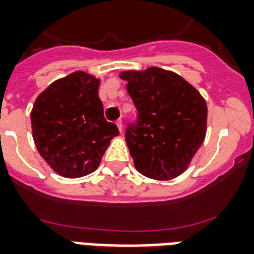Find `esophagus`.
<instances>
[{"label":"esophagus","mask_w":254,"mask_h":254,"mask_svg":"<svg viewBox=\"0 0 254 254\" xmlns=\"http://www.w3.org/2000/svg\"><path fill=\"white\" fill-rule=\"evenodd\" d=\"M116 125H117L120 131H123V120H117V121H116Z\"/></svg>","instance_id":"esophagus-1"}]
</instances>
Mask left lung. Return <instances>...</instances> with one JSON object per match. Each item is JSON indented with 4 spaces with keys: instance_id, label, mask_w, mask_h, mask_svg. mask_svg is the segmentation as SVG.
<instances>
[{
    "instance_id": "8db88e82",
    "label": "left lung",
    "mask_w": 254,
    "mask_h": 254,
    "mask_svg": "<svg viewBox=\"0 0 254 254\" xmlns=\"http://www.w3.org/2000/svg\"><path fill=\"white\" fill-rule=\"evenodd\" d=\"M120 77L138 112L125 130L135 169L157 181L181 175L204 141V99L183 77L158 67L124 71Z\"/></svg>"
}]
</instances>
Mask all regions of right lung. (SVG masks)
Here are the masks:
<instances>
[{
	"instance_id": "1",
	"label": "right lung",
	"mask_w": 254,
	"mask_h": 254,
	"mask_svg": "<svg viewBox=\"0 0 254 254\" xmlns=\"http://www.w3.org/2000/svg\"><path fill=\"white\" fill-rule=\"evenodd\" d=\"M100 80L83 71L50 84L31 111L39 154L62 177L80 178L100 165L111 139L120 134L104 117Z\"/></svg>"
}]
</instances>
